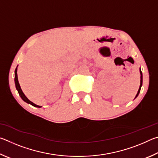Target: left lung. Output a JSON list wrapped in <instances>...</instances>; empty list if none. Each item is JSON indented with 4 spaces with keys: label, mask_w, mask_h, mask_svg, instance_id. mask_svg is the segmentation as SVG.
Wrapping results in <instances>:
<instances>
[{
    "label": "left lung",
    "mask_w": 158,
    "mask_h": 158,
    "mask_svg": "<svg viewBox=\"0 0 158 158\" xmlns=\"http://www.w3.org/2000/svg\"><path fill=\"white\" fill-rule=\"evenodd\" d=\"M140 74H141V80H140V86H139V90H138V92H137V95H136V97H135V98L137 97L138 96V95H139V92H140V90H141V85H142V81H143V77H142V73H141V69H140Z\"/></svg>",
    "instance_id": "1"
}]
</instances>
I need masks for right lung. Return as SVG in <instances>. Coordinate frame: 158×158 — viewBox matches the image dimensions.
Returning <instances> with one entry per match:
<instances>
[{"instance_id": "obj_1", "label": "right lung", "mask_w": 158, "mask_h": 158, "mask_svg": "<svg viewBox=\"0 0 158 158\" xmlns=\"http://www.w3.org/2000/svg\"><path fill=\"white\" fill-rule=\"evenodd\" d=\"M15 82L16 89H17V91H18V93H19V94L20 97L21 98V99H22V100H23V101L26 102V103L30 104V105H33V106H35V107H38V108H40V107H42L41 106H38V105H35V104H34L33 102H32L31 101L29 100L27 98H26V96L24 95V93H23L22 90H21V87H20L19 83V81H18V77H17V68L15 69Z\"/></svg>"}]
</instances>
